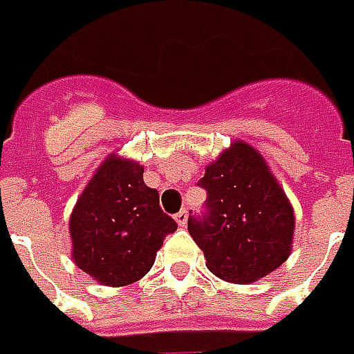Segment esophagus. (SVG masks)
Instances as JSON below:
<instances>
[{"instance_id":"obj_1","label":"esophagus","mask_w":354,"mask_h":354,"mask_svg":"<svg viewBox=\"0 0 354 354\" xmlns=\"http://www.w3.org/2000/svg\"><path fill=\"white\" fill-rule=\"evenodd\" d=\"M174 219H176V223L180 227H186V223H188V212H186V209H180V212L174 215Z\"/></svg>"}]
</instances>
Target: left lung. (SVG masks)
<instances>
[{"instance_id": "8db88e82", "label": "left lung", "mask_w": 354, "mask_h": 354, "mask_svg": "<svg viewBox=\"0 0 354 354\" xmlns=\"http://www.w3.org/2000/svg\"><path fill=\"white\" fill-rule=\"evenodd\" d=\"M198 186L205 212L189 215L188 231L209 272L235 284L274 272L292 252L294 209L262 154L235 140L205 168Z\"/></svg>"}]
</instances>
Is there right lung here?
<instances>
[{"mask_svg": "<svg viewBox=\"0 0 354 354\" xmlns=\"http://www.w3.org/2000/svg\"><path fill=\"white\" fill-rule=\"evenodd\" d=\"M142 166L109 154L70 215L72 259L104 286H127L153 268L156 250L176 221L160 209Z\"/></svg>", "mask_w": 354, "mask_h": 354, "instance_id": "1", "label": "right lung"}]
</instances>
